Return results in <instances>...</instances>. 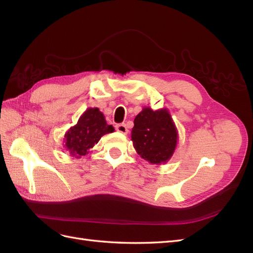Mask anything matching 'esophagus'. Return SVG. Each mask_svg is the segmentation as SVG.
Returning a JSON list of instances; mask_svg holds the SVG:
<instances>
[{"mask_svg": "<svg viewBox=\"0 0 253 253\" xmlns=\"http://www.w3.org/2000/svg\"><path fill=\"white\" fill-rule=\"evenodd\" d=\"M116 129H117V131H118L119 133H121V134H127V132H128V129H127L126 126L124 125V124L117 125V126H116Z\"/></svg>", "mask_w": 253, "mask_h": 253, "instance_id": "1", "label": "esophagus"}]
</instances>
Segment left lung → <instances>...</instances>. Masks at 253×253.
Wrapping results in <instances>:
<instances>
[{
  "mask_svg": "<svg viewBox=\"0 0 253 253\" xmlns=\"http://www.w3.org/2000/svg\"><path fill=\"white\" fill-rule=\"evenodd\" d=\"M131 137L141 158L153 165H162L173 156L178 132L169 110L153 111L150 106H145L134 119Z\"/></svg>",
  "mask_w": 253,
  "mask_h": 253,
  "instance_id": "left-lung-1",
  "label": "left lung"
}]
</instances>
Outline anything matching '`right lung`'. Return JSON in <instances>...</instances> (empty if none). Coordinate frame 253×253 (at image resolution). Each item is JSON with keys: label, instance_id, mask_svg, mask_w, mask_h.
<instances>
[{"label": "right lung", "instance_id": "obj_1", "mask_svg": "<svg viewBox=\"0 0 253 253\" xmlns=\"http://www.w3.org/2000/svg\"><path fill=\"white\" fill-rule=\"evenodd\" d=\"M115 131L113 126L106 124L104 115L98 108H88L77 125L72 126L64 135V148L73 157L80 158L88 154L101 137Z\"/></svg>", "mask_w": 253, "mask_h": 253}]
</instances>
